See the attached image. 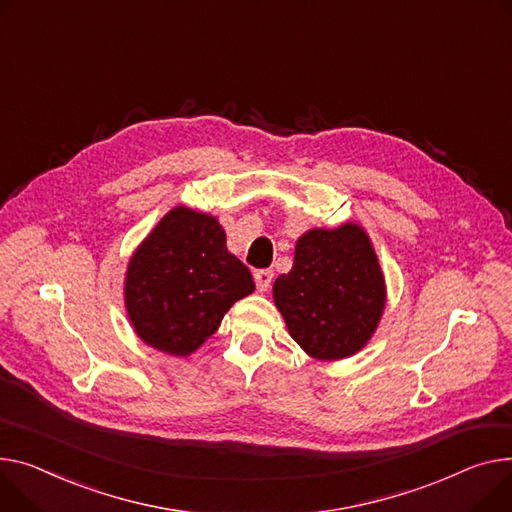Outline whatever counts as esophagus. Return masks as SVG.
I'll list each match as a JSON object with an SVG mask.
<instances>
[{
    "label": "esophagus",
    "instance_id": "1",
    "mask_svg": "<svg viewBox=\"0 0 512 512\" xmlns=\"http://www.w3.org/2000/svg\"><path fill=\"white\" fill-rule=\"evenodd\" d=\"M271 280H274V271L271 269H257L255 271V284L259 292H265L271 286Z\"/></svg>",
    "mask_w": 512,
    "mask_h": 512
}]
</instances>
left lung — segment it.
I'll list each match as a JSON object with an SVG mask.
<instances>
[{
	"label": "left lung",
	"instance_id": "left-lung-1",
	"mask_svg": "<svg viewBox=\"0 0 512 512\" xmlns=\"http://www.w3.org/2000/svg\"><path fill=\"white\" fill-rule=\"evenodd\" d=\"M294 342L317 360L360 352L385 309V278L358 224L313 228L296 241L294 265L274 284Z\"/></svg>",
	"mask_w": 512,
	"mask_h": 512
}]
</instances>
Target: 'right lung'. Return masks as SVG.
<instances>
[{
	"label": "right lung",
	"mask_w": 512,
	"mask_h": 512,
	"mask_svg": "<svg viewBox=\"0 0 512 512\" xmlns=\"http://www.w3.org/2000/svg\"><path fill=\"white\" fill-rule=\"evenodd\" d=\"M253 290L251 271L228 253L220 222L183 206L144 238L125 274V306L135 333L170 356L195 352L230 306Z\"/></svg>",
	"instance_id": "add662e5"
}]
</instances>
